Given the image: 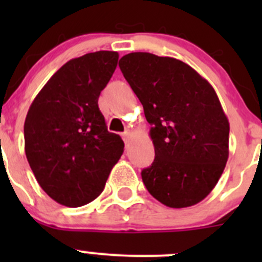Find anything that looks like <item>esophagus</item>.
Masks as SVG:
<instances>
[{
	"instance_id": "obj_1",
	"label": "esophagus",
	"mask_w": 262,
	"mask_h": 262,
	"mask_svg": "<svg viewBox=\"0 0 262 262\" xmlns=\"http://www.w3.org/2000/svg\"><path fill=\"white\" fill-rule=\"evenodd\" d=\"M132 136H133V134H132V132H130V130H126V132H124V134H123V139H124V142H125V144H126V146H128V144H129V142H130V138H132Z\"/></svg>"
}]
</instances>
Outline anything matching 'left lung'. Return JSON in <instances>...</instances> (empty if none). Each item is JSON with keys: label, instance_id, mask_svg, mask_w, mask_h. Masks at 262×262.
<instances>
[{"label": "left lung", "instance_id": "1", "mask_svg": "<svg viewBox=\"0 0 262 262\" xmlns=\"http://www.w3.org/2000/svg\"><path fill=\"white\" fill-rule=\"evenodd\" d=\"M119 67L152 125L155 161L142 171L143 184L166 207L198 204L229 155V123L212 84L186 63L152 53H129Z\"/></svg>", "mask_w": 262, "mask_h": 262}]
</instances>
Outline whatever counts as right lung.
<instances>
[{
    "label": "right lung",
    "mask_w": 262,
    "mask_h": 262,
    "mask_svg": "<svg viewBox=\"0 0 262 262\" xmlns=\"http://www.w3.org/2000/svg\"><path fill=\"white\" fill-rule=\"evenodd\" d=\"M118 59L116 52L100 50L68 60L29 107L26 158L41 189L66 207L96 199L124 152L97 105Z\"/></svg>",
    "instance_id": "add662e5"
}]
</instances>
